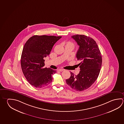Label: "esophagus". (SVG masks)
Returning a JSON list of instances; mask_svg holds the SVG:
<instances>
[{"mask_svg":"<svg viewBox=\"0 0 124 124\" xmlns=\"http://www.w3.org/2000/svg\"><path fill=\"white\" fill-rule=\"evenodd\" d=\"M59 71H60V72H62V71H65V70L63 69H59Z\"/></svg>","mask_w":124,"mask_h":124,"instance_id":"esophagus-1","label":"esophagus"}]
</instances>
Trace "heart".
I'll use <instances>...</instances> for the list:
<instances>
[{
  "instance_id": "b5f03b06",
  "label": "heart",
  "mask_w": 124,
  "mask_h": 124,
  "mask_svg": "<svg viewBox=\"0 0 124 124\" xmlns=\"http://www.w3.org/2000/svg\"><path fill=\"white\" fill-rule=\"evenodd\" d=\"M68 44H70V45H73V44H72V43H71V42H69V43H68Z\"/></svg>"
}]
</instances>
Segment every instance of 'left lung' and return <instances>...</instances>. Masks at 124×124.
Masks as SVG:
<instances>
[{
  "label": "left lung",
  "mask_w": 124,
  "mask_h": 124,
  "mask_svg": "<svg viewBox=\"0 0 124 124\" xmlns=\"http://www.w3.org/2000/svg\"><path fill=\"white\" fill-rule=\"evenodd\" d=\"M79 45L77 58L80 62L79 74L75 75L71 72V77L66 80L69 86L73 90H86L96 80L102 65L101 53L96 41L88 36L77 34L72 36Z\"/></svg>",
  "instance_id": "1"
}]
</instances>
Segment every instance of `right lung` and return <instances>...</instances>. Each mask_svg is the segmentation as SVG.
Here are the masks:
<instances>
[{
  "instance_id": "right-lung-1",
  "label": "right lung",
  "mask_w": 124,
  "mask_h": 124,
  "mask_svg": "<svg viewBox=\"0 0 124 124\" xmlns=\"http://www.w3.org/2000/svg\"><path fill=\"white\" fill-rule=\"evenodd\" d=\"M61 38L34 35L24 45L21 57V69L28 82L36 88L44 87L52 82V75L56 71L44 67V58L49 54L54 44Z\"/></svg>"
}]
</instances>
